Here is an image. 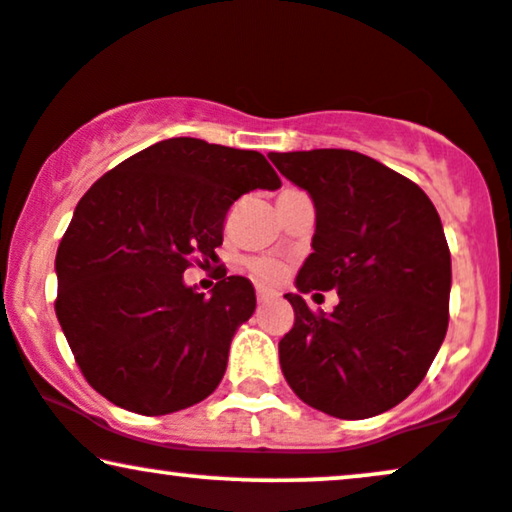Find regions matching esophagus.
Wrapping results in <instances>:
<instances>
[{"label":"esophagus","instance_id":"esophagus-1","mask_svg":"<svg viewBox=\"0 0 512 512\" xmlns=\"http://www.w3.org/2000/svg\"><path fill=\"white\" fill-rule=\"evenodd\" d=\"M269 297H274V290H269V288H264V286H257V300L267 302Z\"/></svg>","mask_w":512,"mask_h":512}]
</instances>
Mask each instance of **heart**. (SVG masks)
Instances as JSON below:
<instances>
[{
    "instance_id": "heart-1",
    "label": "heart",
    "mask_w": 512,
    "mask_h": 512,
    "mask_svg": "<svg viewBox=\"0 0 512 512\" xmlns=\"http://www.w3.org/2000/svg\"><path fill=\"white\" fill-rule=\"evenodd\" d=\"M248 267L252 274H255L260 281H267V283H274L278 278L283 276V264L276 262V260H269V257H252L248 262Z\"/></svg>"
}]
</instances>
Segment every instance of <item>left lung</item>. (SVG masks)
Masks as SVG:
<instances>
[{"label": "left lung", "instance_id": "8db88e82", "mask_svg": "<svg viewBox=\"0 0 512 512\" xmlns=\"http://www.w3.org/2000/svg\"><path fill=\"white\" fill-rule=\"evenodd\" d=\"M314 200V252L286 300L293 328L278 342L281 371L304 404L359 420L390 411L425 378L449 326L451 255L425 191L345 148L271 153ZM338 289L331 315L304 292Z\"/></svg>", "mask_w": 512, "mask_h": 512}]
</instances>
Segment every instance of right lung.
I'll use <instances>...</instances> for the list:
<instances>
[{
  "label": "right lung",
  "mask_w": 512,
  "mask_h": 512,
  "mask_svg": "<svg viewBox=\"0 0 512 512\" xmlns=\"http://www.w3.org/2000/svg\"><path fill=\"white\" fill-rule=\"evenodd\" d=\"M281 179L262 153L177 137L134 153L77 203L56 252V316L87 383L120 409L165 416L222 383L255 288L226 276L212 295L184 283L217 262L243 193Z\"/></svg>",
  "instance_id": "add662e5"
}]
</instances>
